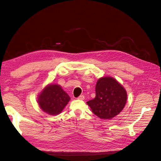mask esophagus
Returning <instances> with one entry per match:
<instances>
[{
	"label": "esophagus",
	"instance_id": "obj_1",
	"mask_svg": "<svg viewBox=\"0 0 161 161\" xmlns=\"http://www.w3.org/2000/svg\"><path fill=\"white\" fill-rule=\"evenodd\" d=\"M77 99H79V100H84L85 99V96L83 95H80L79 97H78Z\"/></svg>",
	"mask_w": 161,
	"mask_h": 161
}]
</instances>
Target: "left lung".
Here are the masks:
<instances>
[{"label":"left lung","mask_w":161,"mask_h":161,"mask_svg":"<svg viewBox=\"0 0 161 161\" xmlns=\"http://www.w3.org/2000/svg\"><path fill=\"white\" fill-rule=\"evenodd\" d=\"M96 95L86 102L95 115L109 119L118 115L124 108L127 93L124 87L111 77L101 78L95 86Z\"/></svg>","instance_id":"left-lung-1"}]
</instances>
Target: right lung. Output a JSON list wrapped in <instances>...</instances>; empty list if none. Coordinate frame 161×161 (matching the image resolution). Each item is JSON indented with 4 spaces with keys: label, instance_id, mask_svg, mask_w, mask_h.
<instances>
[{
    "label": "right lung",
    "instance_id": "add662e5",
    "mask_svg": "<svg viewBox=\"0 0 161 161\" xmlns=\"http://www.w3.org/2000/svg\"><path fill=\"white\" fill-rule=\"evenodd\" d=\"M70 101V97L60 85L51 84L43 89L38 97L41 109L50 115H58Z\"/></svg>",
    "mask_w": 161,
    "mask_h": 161
}]
</instances>
